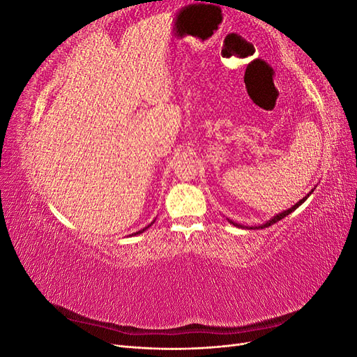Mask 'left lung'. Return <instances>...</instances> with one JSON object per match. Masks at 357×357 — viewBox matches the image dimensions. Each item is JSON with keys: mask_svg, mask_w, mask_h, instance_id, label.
I'll list each match as a JSON object with an SVG mask.
<instances>
[{"mask_svg": "<svg viewBox=\"0 0 357 357\" xmlns=\"http://www.w3.org/2000/svg\"><path fill=\"white\" fill-rule=\"evenodd\" d=\"M312 192V190H311ZM310 192V193H311ZM310 193H308V195L305 197V198H302L299 202H296L295 205H294V207H290L289 210H286V211H283V213H280V214H277V215H274V218L271 219V220H268L266 223H264V225H261V226H252V228H250V226H243V225H238V223H235V222H232V220H229L234 226H238V228H245V229H264V228H268V226H271V225H274V223H277L278 220H282V219H284L286 218V215L287 214H290L291 211H295L298 207H299V205L302 204V202H304L308 197H310Z\"/></svg>", "mask_w": 357, "mask_h": 357, "instance_id": "obj_1", "label": "left lung"}]
</instances>
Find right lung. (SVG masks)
<instances>
[{"label": "right lung", "instance_id": "obj_1", "mask_svg": "<svg viewBox=\"0 0 357 357\" xmlns=\"http://www.w3.org/2000/svg\"><path fill=\"white\" fill-rule=\"evenodd\" d=\"M152 223H153V222H152ZM149 226H150V225H149ZM149 226H146V228H144V229H142V231H138V232H135V235H138V234H142V232H144V231H146V229L149 228Z\"/></svg>", "mask_w": 357, "mask_h": 357}]
</instances>
